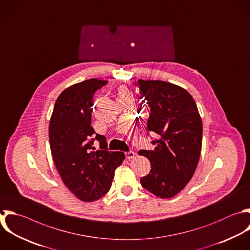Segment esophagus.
<instances>
[{
	"label": "esophagus",
	"instance_id": "1",
	"mask_svg": "<svg viewBox=\"0 0 250 250\" xmlns=\"http://www.w3.org/2000/svg\"><path fill=\"white\" fill-rule=\"evenodd\" d=\"M135 155H136V153L134 151H127V152H125V156H126L127 159H132V158L135 157Z\"/></svg>",
	"mask_w": 250,
	"mask_h": 250
}]
</instances>
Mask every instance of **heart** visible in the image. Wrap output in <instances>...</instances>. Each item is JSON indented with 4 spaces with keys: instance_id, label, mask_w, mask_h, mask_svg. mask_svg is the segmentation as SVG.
I'll use <instances>...</instances> for the list:
<instances>
[{
    "instance_id": "heart-1",
    "label": "heart",
    "mask_w": 250,
    "mask_h": 250,
    "mask_svg": "<svg viewBox=\"0 0 250 250\" xmlns=\"http://www.w3.org/2000/svg\"><path fill=\"white\" fill-rule=\"evenodd\" d=\"M117 99H118V100L132 99V93H131V91H130L127 87H125V86H121V87L118 89Z\"/></svg>"
}]
</instances>
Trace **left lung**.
I'll list each match as a JSON object with an SVG mask.
<instances>
[{
	"instance_id": "8db88e82",
	"label": "left lung",
	"mask_w": 250,
	"mask_h": 250,
	"mask_svg": "<svg viewBox=\"0 0 250 250\" xmlns=\"http://www.w3.org/2000/svg\"><path fill=\"white\" fill-rule=\"evenodd\" d=\"M150 109L146 132L155 133L153 150H140L150 161L141 185L161 198L179 193L193 176L202 145V121L196 104L184 88L160 80H138Z\"/></svg>"
}]
</instances>
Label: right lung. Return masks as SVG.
Wrapping results in <instances>:
<instances>
[{"mask_svg": "<svg viewBox=\"0 0 250 250\" xmlns=\"http://www.w3.org/2000/svg\"><path fill=\"white\" fill-rule=\"evenodd\" d=\"M107 84L89 79L66 88L57 99L49 126L55 165L63 184L82 201H95L110 188L114 171L125 159L124 152L108 151L106 139L91 126L93 97ZM100 142L101 150L91 145Z\"/></svg>", "mask_w": 250, "mask_h": 250, "instance_id": "add662e5", "label": "right lung"}]
</instances>
